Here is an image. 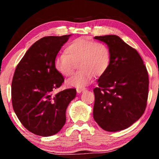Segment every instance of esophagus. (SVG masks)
Listing matches in <instances>:
<instances>
[{
  "label": "esophagus",
  "mask_w": 159,
  "mask_h": 159,
  "mask_svg": "<svg viewBox=\"0 0 159 159\" xmlns=\"http://www.w3.org/2000/svg\"><path fill=\"white\" fill-rule=\"evenodd\" d=\"M85 90V88H77L76 89V91L78 93H80L81 92H83V91H84Z\"/></svg>",
  "instance_id": "34e87169"
}]
</instances>
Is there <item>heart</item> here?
Here are the masks:
<instances>
[{"label":"heart","instance_id":"obj_1","mask_svg":"<svg viewBox=\"0 0 159 159\" xmlns=\"http://www.w3.org/2000/svg\"><path fill=\"white\" fill-rule=\"evenodd\" d=\"M111 55L108 46L85 38H78L69 42L64 53L55 57L54 67L59 74L69 76L72 74L74 63L78 61L79 71L66 80L69 87L83 88L91 82L93 76H100L109 68Z\"/></svg>","mask_w":159,"mask_h":159}]
</instances>
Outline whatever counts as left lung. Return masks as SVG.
<instances>
[{
    "instance_id": "8db88e82",
    "label": "left lung",
    "mask_w": 159,
    "mask_h": 159,
    "mask_svg": "<svg viewBox=\"0 0 159 159\" xmlns=\"http://www.w3.org/2000/svg\"><path fill=\"white\" fill-rule=\"evenodd\" d=\"M105 43L111 60L93 90V118L103 130H124L144 114L149 93V76L135 49L116 35L95 36Z\"/></svg>"
}]
</instances>
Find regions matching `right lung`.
I'll return each instance as SVG.
<instances>
[{"label":"right lung","mask_w":159,"mask_h":159,"mask_svg":"<svg viewBox=\"0 0 159 159\" xmlns=\"http://www.w3.org/2000/svg\"><path fill=\"white\" fill-rule=\"evenodd\" d=\"M70 36L42 38L26 51L15 71L13 109L21 124L37 135L51 136L62 128L67 107L76 95L75 88L52 93L64 81L54 67V61Z\"/></svg>","instance_id":"1"}]
</instances>
